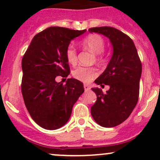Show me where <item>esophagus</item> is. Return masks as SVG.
I'll return each mask as SVG.
<instances>
[{
  "mask_svg": "<svg viewBox=\"0 0 160 160\" xmlns=\"http://www.w3.org/2000/svg\"><path fill=\"white\" fill-rule=\"evenodd\" d=\"M83 87H84V89H85V91H89V90H90V89H91L90 86H89V85H87V84H84Z\"/></svg>",
  "mask_w": 160,
  "mask_h": 160,
  "instance_id": "esophagus-1",
  "label": "esophagus"
}]
</instances>
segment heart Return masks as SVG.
Masks as SVG:
<instances>
[{
	"instance_id": "obj_1",
	"label": "heart",
	"mask_w": 160,
	"mask_h": 160,
	"mask_svg": "<svg viewBox=\"0 0 160 160\" xmlns=\"http://www.w3.org/2000/svg\"><path fill=\"white\" fill-rule=\"evenodd\" d=\"M81 44L84 48L89 49L95 53V59L99 62L104 61L102 52L105 47L104 40L98 34H89L82 40ZM65 58L68 62L72 65H75L78 62L77 50L73 45L70 44L65 49ZM73 77L82 82H89L97 76V70L94 67H82L79 66L73 71Z\"/></svg>"
}]
</instances>
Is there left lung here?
Returning a JSON list of instances; mask_svg holds the SVG:
<instances>
[{
  "mask_svg": "<svg viewBox=\"0 0 160 160\" xmlns=\"http://www.w3.org/2000/svg\"><path fill=\"white\" fill-rule=\"evenodd\" d=\"M89 32L102 34L109 38L113 52L105 71L95 80L102 86L108 85L104 93L99 88H92L97 95L91 107L95 122L111 128L118 126L129 117L139 96L141 62L132 40L123 32L112 27L91 28Z\"/></svg>",
  "mask_w": 160,
  "mask_h": 160,
  "instance_id": "left-lung-1",
  "label": "left lung"
}]
</instances>
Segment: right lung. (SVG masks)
Instances as JSON below:
<instances>
[{
    "mask_svg": "<svg viewBox=\"0 0 160 160\" xmlns=\"http://www.w3.org/2000/svg\"><path fill=\"white\" fill-rule=\"evenodd\" d=\"M49 27L34 37L22 57V93L29 114L45 129L61 128L69 120L72 108L84 92L83 84L74 78L65 84L58 76L70 74L65 49L74 38L86 32Z\"/></svg>",
    "mask_w": 160,
    "mask_h": 160,
    "instance_id": "add662e5",
    "label": "right lung"
}]
</instances>
